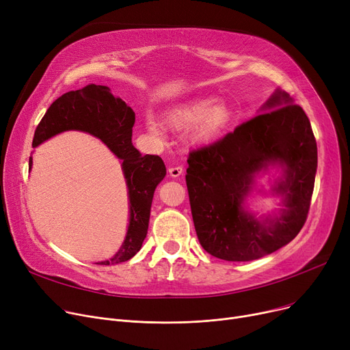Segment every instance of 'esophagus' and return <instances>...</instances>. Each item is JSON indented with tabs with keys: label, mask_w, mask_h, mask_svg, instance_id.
Listing matches in <instances>:
<instances>
[{
	"label": "esophagus",
	"mask_w": 350,
	"mask_h": 350,
	"mask_svg": "<svg viewBox=\"0 0 350 350\" xmlns=\"http://www.w3.org/2000/svg\"><path fill=\"white\" fill-rule=\"evenodd\" d=\"M169 173L172 177H178L183 173L181 165H176V167H169Z\"/></svg>",
	"instance_id": "obj_1"
}]
</instances>
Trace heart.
Returning <instances> with one entry per match:
<instances>
[{
    "instance_id": "1",
    "label": "heart",
    "mask_w": 350,
    "mask_h": 350,
    "mask_svg": "<svg viewBox=\"0 0 350 350\" xmlns=\"http://www.w3.org/2000/svg\"><path fill=\"white\" fill-rule=\"evenodd\" d=\"M232 120V109L226 100L197 99L187 105H181L165 115V124L173 131H185L193 126L191 142L204 144L215 139ZM150 132L157 133L159 127L154 122L147 120Z\"/></svg>"
}]
</instances>
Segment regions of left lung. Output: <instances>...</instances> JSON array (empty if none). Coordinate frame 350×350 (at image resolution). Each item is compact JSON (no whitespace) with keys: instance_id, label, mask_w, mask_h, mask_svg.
Masks as SVG:
<instances>
[{"instance_id":"left-lung-1","label":"left lung","mask_w":350,"mask_h":350,"mask_svg":"<svg viewBox=\"0 0 350 350\" xmlns=\"http://www.w3.org/2000/svg\"><path fill=\"white\" fill-rule=\"evenodd\" d=\"M262 112L189 154L186 183L196 232L201 247L219 260H258L291 243L306 221L318 167L310 122L280 89ZM273 163L283 167L274 191L284 208L260 222L243 210V200L253 176Z\"/></svg>"}]
</instances>
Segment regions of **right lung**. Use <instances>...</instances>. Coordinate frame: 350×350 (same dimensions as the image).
Wrapping results in <instances>:
<instances>
[{"instance_id":"1","label":"right lung","mask_w":350,"mask_h":350,"mask_svg":"<svg viewBox=\"0 0 350 350\" xmlns=\"http://www.w3.org/2000/svg\"><path fill=\"white\" fill-rule=\"evenodd\" d=\"M135 112L120 98L110 94L107 86L90 83L70 90L55 100L35 129L32 146L36 147L52 136L66 131H81L100 139L122 160V170L129 193L131 218L120 250L109 261L110 265L135 256L149 228L150 207L154 190L165 176L161 157L142 156L132 144ZM32 157H29V170Z\"/></svg>"}]
</instances>
